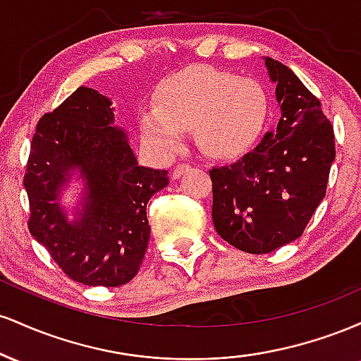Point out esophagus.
I'll use <instances>...</instances> for the list:
<instances>
[{"mask_svg":"<svg viewBox=\"0 0 361 361\" xmlns=\"http://www.w3.org/2000/svg\"><path fill=\"white\" fill-rule=\"evenodd\" d=\"M188 169H190V164H186V163L178 164V166L173 169V178H175V180H178V178H180L181 175H185V173L188 171Z\"/></svg>","mask_w":361,"mask_h":361,"instance_id":"obj_1","label":"esophagus"}]
</instances>
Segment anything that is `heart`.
<instances>
[{
	"label": "heart",
	"mask_w": 361,
	"mask_h": 361,
	"mask_svg": "<svg viewBox=\"0 0 361 361\" xmlns=\"http://www.w3.org/2000/svg\"><path fill=\"white\" fill-rule=\"evenodd\" d=\"M268 117V94L258 81L215 69H192L173 78L159 105L140 110V132L163 156L180 151L185 132L195 130L200 151L231 159L247 151Z\"/></svg>",
	"instance_id": "b5f03b06"
}]
</instances>
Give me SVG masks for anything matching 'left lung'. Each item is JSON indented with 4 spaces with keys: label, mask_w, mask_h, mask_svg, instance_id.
<instances>
[{
    "label": "left lung",
    "mask_w": 361,
    "mask_h": 361,
    "mask_svg": "<svg viewBox=\"0 0 361 361\" xmlns=\"http://www.w3.org/2000/svg\"><path fill=\"white\" fill-rule=\"evenodd\" d=\"M281 117L251 152L210 169L212 219L224 241L251 255L300 238L326 195L336 149L321 102L292 69L264 59Z\"/></svg>",
    "instance_id": "obj_1"
}]
</instances>
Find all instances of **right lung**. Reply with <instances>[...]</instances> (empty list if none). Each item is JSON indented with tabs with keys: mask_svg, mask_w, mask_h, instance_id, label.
I'll list each match as a JSON object with an SVG mask.
<instances>
[{
	"mask_svg": "<svg viewBox=\"0 0 361 361\" xmlns=\"http://www.w3.org/2000/svg\"><path fill=\"white\" fill-rule=\"evenodd\" d=\"M114 120L109 98L80 86L39 120L23 176L30 234L69 279L90 287H118L137 275L151 234L147 202L169 181L164 169L139 166ZM74 171L85 198L68 221L56 200Z\"/></svg>",
	"mask_w": 361,
	"mask_h": 361,
	"instance_id": "1",
	"label": "right lung"
}]
</instances>
